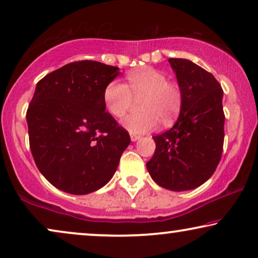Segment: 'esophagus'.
Listing matches in <instances>:
<instances>
[{
	"label": "esophagus",
	"mask_w": 258,
	"mask_h": 258,
	"mask_svg": "<svg viewBox=\"0 0 258 258\" xmlns=\"http://www.w3.org/2000/svg\"><path fill=\"white\" fill-rule=\"evenodd\" d=\"M140 135H135V134H130V139H132L133 142H135V141L140 140Z\"/></svg>",
	"instance_id": "1"
}]
</instances>
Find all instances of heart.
Masks as SVG:
<instances>
[{
  "instance_id": "b5f03b06",
  "label": "heart",
  "mask_w": 258,
  "mask_h": 258,
  "mask_svg": "<svg viewBox=\"0 0 258 258\" xmlns=\"http://www.w3.org/2000/svg\"><path fill=\"white\" fill-rule=\"evenodd\" d=\"M139 100L140 111L126 116L122 124L133 134H144L156 129L160 119L168 125L174 122L183 107V90L178 82L167 80V75L154 68H142L126 74V84L114 80L105 87V109L121 118Z\"/></svg>"
}]
</instances>
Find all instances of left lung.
I'll use <instances>...</instances> for the list:
<instances>
[{
  "instance_id": "obj_1",
  "label": "left lung",
  "mask_w": 258,
  "mask_h": 258,
  "mask_svg": "<svg viewBox=\"0 0 258 258\" xmlns=\"http://www.w3.org/2000/svg\"><path fill=\"white\" fill-rule=\"evenodd\" d=\"M169 63L183 90V107L175 125L153 137L156 149L147 169L162 188L184 191L208 181L221 161L223 89L213 74L189 59Z\"/></svg>"
}]
</instances>
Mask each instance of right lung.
Returning a JSON list of instances; mask_svg holds the SVG:
<instances>
[{"label": "right lung", "mask_w": 258, "mask_h": 258, "mask_svg": "<svg viewBox=\"0 0 258 258\" xmlns=\"http://www.w3.org/2000/svg\"><path fill=\"white\" fill-rule=\"evenodd\" d=\"M118 74L116 67L83 59L36 84L27 110L30 150L41 174L62 191L86 195L102 188L129 146V133L103 101Z\"/></svg>", "instance_id": "right-lung-1"}]
</instances>
